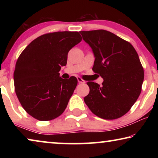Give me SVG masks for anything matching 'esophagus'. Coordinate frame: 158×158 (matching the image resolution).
<instances>
[{
	"instance_id": "1",
	"label": "esophagus",
	"mask_w": 158,
	"mask_h": 158,
	"mask_svg": "<svg viewBox=\"0 0 158 158\" xmlns=\"http://www.w3.org/2000/svg\"><path fill=\"white\" fill-rule=\"evenodd\" d=\"M77 81H78V82L79 83V84H84V83L85 82L84 80H83L81 77H77Z\"/></svg>"
}]
</instances>
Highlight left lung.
I'll return each instance as SVG.
<instances>
[{"label":"left lung","instance_id":"left-lung-1","mask_svg":"<svg viewBox=\"0 0 158 158\" xmlns=\"http://www.w3.org/2000/svg\"><path fill=\"white\" fill-rule=\"evenodd\" d=\"M95 57L93 70L100 74L102 85L89 81L84 102L96 116L113 120L123 116L137 101L144 73L135 48L105 30L80 31Z\"/></svg>","mask_w":158,"mask_h":158}]
</instances>
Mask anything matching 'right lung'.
<instances>
[{
	"mask_svg": "<svg viewBox=\"0 0 158 158\" xmlns=\"http://www.w3.org/2000/svg\"><path fill=\"white\" fill-rule=\"evenodd\" d=\"M81 40L78 32L42 35L19 57L14 72L15 92L23 108L35 119L50 121L65 111L77 79H63L59 71L66 65L69 51Z\"/></svg>",
	"mask_w": 158,
	"mask_h": 158,
	"instance_id": "add662e5",
	"label": "right lung"
}]
</instances>
